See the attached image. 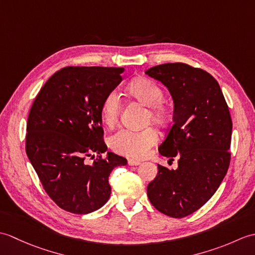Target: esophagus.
Masks as SVG:
<instances>
[{
  "instance_id": "34e87169",
  "label": "esophagus",
  "mask_w": 255,
  "mask_h": 255,
  "mask_svg": "<svg viewBox=\"0 0 255 255\" xmlns=\"http://www.w3.org/2000/svg\"><path fill=\"white\" fill-rule=\"evenodd\" d=\"M128 164L129 165H139L140 161L139 160H134V159H129L128 160Z\"/></svg>"
}]
</instances>
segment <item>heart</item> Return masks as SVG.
<instances>
[{
    "instance_id": "obj_1",
    "label": "heart",
    "mask_w": 255,
    "mask_h": 255,
    "mask_svg": "<svg viewBox=\"0 0 255 255\" xmlns=\"http://www.w3.org/2000/svg\"><path fill=\"white\" fill-rule=\"evenodd\" d=\"M128 94L139 101L144 106H148L147 121L156 125H164L170 118V111L164 104V92L153 81L140 78L133 80L127 88ZM121 102L115 92L108 93L101 105L102 121L107 126L115 125ZM158 141V132L153 128H147L141 131H133L122 129L110 138V147L116 153L141 158L150 147Z\"/></svg>"
}]
</instances>
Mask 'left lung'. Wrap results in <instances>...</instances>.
<instances>
[{"label":"left lung","instance_id":"8db88e82","mask_svg":"<svg viewBox=\"0 0 255 255\" xmlns=\"http://www.w3.org/2000/svg\"><path fill=\"white\" fill-rule=\"evenodd\" d=\"M145 74L166 86L174 103L173 125L160 144L161 155L176 158L177 169L158 164L147 187L162 214L183 218L208 202L228 171L232 122L213 75L185 63H164Z\"/></svg>","mask_w":255,"mask_h":255}]
</instances>
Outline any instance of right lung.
<instances>
[{
    "label": "right lung",
    "instance_id": "1",
    "mask_svg": "<svg viewBox=\"0 0 255 255\" xmlns=\"http://www.w3.org/2000/svg\"><path fill=\"white\" fill-rule=\"evenodd\" d=\"M124 68L67 67L47 81L27 122L26 153L46 193L59 207L85 215L111 196L114 167L127 160L113 152L92 164L85 158L107 151L101 105L122 82Z\"/></svg>",
    "mask_w": 255,
    "mask_h": 255
}]
</instances>
